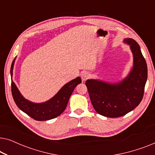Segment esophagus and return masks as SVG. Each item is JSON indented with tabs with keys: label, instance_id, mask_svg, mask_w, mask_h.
Listing matches in <instances>:
<instances>
[{
	"label": "esophagus",
	"instance_id": "esophagus-1",
	"mask_svg": "<svg viewBox=\"0 0 155 155\" xmlns=\"http://www.w3.org/2000/svg\"><path fill=\"white\" fill-rule=\"evenodd\" d=\"M89 78H90V74H89L88 72H83V73L81 74V78L82 82L86 81Z\"/></svg>",
	"mask_w": 155,
	"mask_h": 155
}]
</instances>
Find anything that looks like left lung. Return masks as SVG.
<instances>
[{"instance_id":"left-lung-1","label":"left lung","mask_w":155,"mask_h":155,"mask_svg":"<svg viewBox=\"0 0 155 155\" xmlns=\"http://www.w3.org/2000/svg\"><path fill=\"white\" fill-rule=\"evenodd\" d=\"M133 56V66L122 81L109 83L99 80H87L85 84L91 102L97 113L106 117L126 115L139 105L143 97L147 79V67L139 44L127 38Z\"/></svg>"}]
</instances>
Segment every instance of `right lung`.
Segmentation results:
<instances>
[{"instance_id": "obj_1", "label": "right lung", "mask_w": 155, "mask_h": 155, "mask_svg": "<svg viewBox=\"0 0 155 155\" xmlns=\"http://www.w3.org/2000/svg\"><path fill=\"white\" fill-rule=\"evenodd\" d=\"M15 58L12 61L10 68V75L12 77V70ZM80 77L76 78L65 84L57 94L49 100L42 103H34L27 100L21 94L16 84L11 80L12 97L19 109L37 120H48L60 116L67 107L70 97L75 87L81 83Z\"/></svg>"}]
</instances>
